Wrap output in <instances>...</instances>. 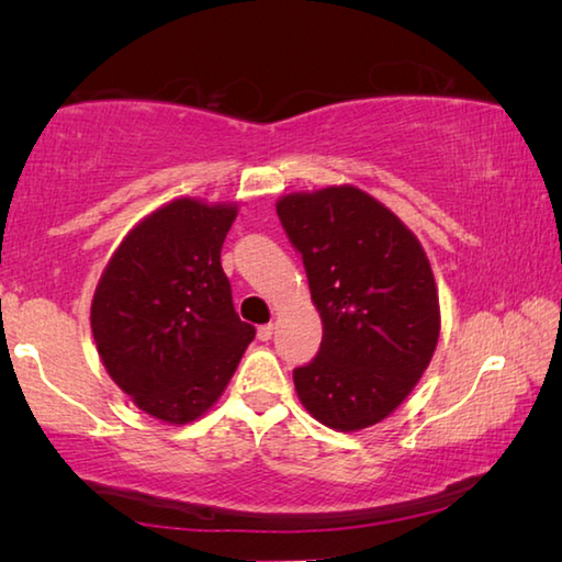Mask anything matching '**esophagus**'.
Returning a JSON list of instances; mask_svg holds the SVG:
<instances>
[{
  "instance_id": "34e87169",
  "label": "esophagus",
  "mask_w": 562,
  "mask_h": 562,
  "mask_svg": "<svg viewBox=\"0 0 562 562\" xmlns=\"http://www.w3.org/2000/svg\"><path fill=\"white\" fill-rule=\"evenodd\" d=\"M272 331H274V325H262V327H258V339H260V341L272 339Z\"/></svg>"
}]
</instances>
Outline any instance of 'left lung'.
Here are the masks:
<instances>
[{"label": "left lung", "mask_w": 562, "mask_h": 562, "mask_svg": "<svg viewBox=\"0 0 562 562\" xmlns=\"http://www.w3.org/2000/svg\"><path fill=\"white\" fill-rule=\"evenodd\" d=\"M278 217L322 317L317 357L292 372L300 402L329 429H367L404 402L434 357L431 265L412 231L359 188L284 195Z\"/></svg>", "instance_id": "1"}]
</instances>
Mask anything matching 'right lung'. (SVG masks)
<instances>
[{"label": "right lung", "instance_id": "right-lung-1", "mask_svg": "<svg viewBox=\"0 0 562 562\" xmlns=\"http://www.w3.org/2000/svg\"><path fill=\"white\" fill-rule=\"evenodd\" d=\"M237 211L180 198L113 252L91 302L103 367L146 414L188 424L211 408L255 339L233 307L221 250Z\"/></svg>", "mask_w": 562, "mask_h": 562}]
</instances>
